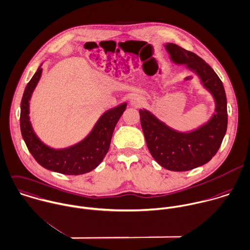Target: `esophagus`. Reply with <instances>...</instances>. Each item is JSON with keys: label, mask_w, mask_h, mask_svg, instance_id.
Returning a JSON list of instances; mask_svg holds the SVG:
<instances>
[{"label": "esophagus", "mask_w": 250, "mask_h": 250, "mask_svg": "<svg viewBox=\"0 0 250 250\" xmlns=\"http://www.w3.org/2000/svg\"><path fill=\"white\" fill-rule=\"evenodd\" d=\"M144 102H145L144 98L140 95H135L130 100V104L133 106H141L144 104Z\"/></svg>", "instance_id": "obj_1"}]
</instances>
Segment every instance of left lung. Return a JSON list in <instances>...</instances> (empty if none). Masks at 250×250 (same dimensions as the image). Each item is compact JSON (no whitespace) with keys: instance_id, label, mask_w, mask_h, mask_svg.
<instances>
[{"instance_id":"left-lung-1","label":"left lung","mask_w":250,"mask_h":250,"mask_svg":"<svg viewBox=\"0 0 250 250\" xmlns=\"http://www.w3.org/2000/svg\"><path fill=\"white\" fill-rule=\"evenodd\" d=\"M165 48L174 64L186 65L200 78L215 102L210 119L189 132L173 130L150 111L140 109L143 132L152 157L168 170L185 171L207 164L218 151L227 131V99L222 82L201 57L170 42Z\"/></svg>"}]
</instances>
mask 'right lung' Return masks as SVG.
I'll return each instance as SVG.
<instances>
[{
  "label": "right lung",
  "mask_w": 250,
  "mask_h": 250,
  "mask_svg": "<svg viewBox=\"0 0 250 250\" xmlns=\"http://www.w3.org/2000/svg\"><path fill=\"white\" fill-rule=\"evenodd\" d=\"M42 65L27 84L21 101L20 129L23 140L36 161L49 170L70 175L89 172L100 165L107 153L115 125L126 109L127 103L106 110L79 144L62 149L52 148L38 138L29 117V102L42 77Z\"/></svg>",
  "instance_id": "right-lung-1"
}]
</instances>
